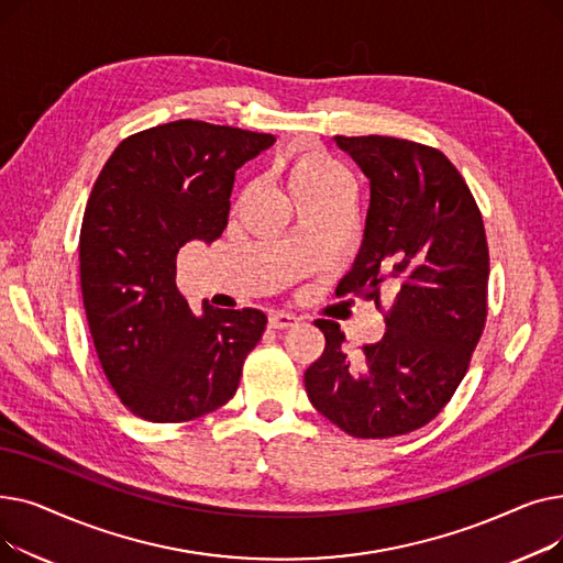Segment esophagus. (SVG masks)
Segmentation results:
<instances>
[{"instance_id":"esophagus-1","label":"esophagus","mask_w":563,"mask_h":563,"mask_svg":"<svg viewBox=\"0 0 563 563\" xmlns=\"http://www.w3.org/2000/svg\"><path fill=\"white\" fill-rule=\"evenodd\" d=\"M299 317H294L291 312H272L269 314V327L276 331H287L291 327H297Z\"/></svg>"}]
</instances>
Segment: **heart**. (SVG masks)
<instances>
[{
    "label": "heart",
    "instance_id": "heart-1",
    "mask_svg": "<svg viewBox=\"0 0 563 563\" xmlns=\"http://www.w3.org/2000/svg\"><path fill=\"white\" fill-rule=\"evenodd\" d=\"M287 187L299 207L349 194V177L329 155L303 147L287 164Z\"/></svg>",
    "mask_w": 563,
    "mask_h": 563
}]
</instances>
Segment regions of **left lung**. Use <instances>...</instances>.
I'll return each instance as SVG.
<instances>
[{"instance_id":"left-lung-1","label":"left lung","mask_w":563,"mask_h":563,"mask_svg":"<svg viewBox=\"0 0 563 563\" xmlns=\"http://www.w3.org/2000/svg\"><path fill=\"white\" fill-rule=\"evenodd\" d=\"M335 143L369 177L365 240L335 294L374 301L388 329L351 363L340 323L317 319L327 349L306 369V390L353 438L404 435L450 404L484 333V219L463 175L435 147L378 134ZM388 286L396 294L383 307Z\"/></svg>"}]
</instances>
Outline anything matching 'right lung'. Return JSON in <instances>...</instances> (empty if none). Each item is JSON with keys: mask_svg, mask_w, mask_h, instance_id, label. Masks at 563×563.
<instances>
[{"mask_svg": "<svg viewBox=\"0 0 563 563\" xmlns=\"http://www.w3.org/2000/svg\"><path fill=\"white\" fill-rule=\"evenodd\" d=\"M276 139L175 121L118 143L88 196L79 283L109 386L136 418L177 424L228 404L260 342V310L202 306L175 285L177 253L228 225L234 173Z\"/></svg>", "mask_w": 563, "mask_h": 563, "instance_id": "right-lung-1", "label": "right lung"}]
</instances>
